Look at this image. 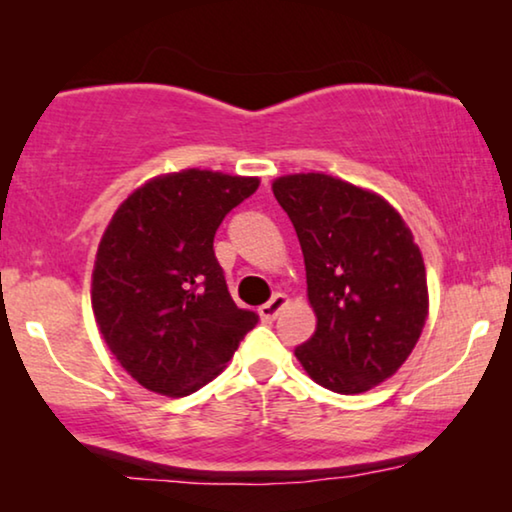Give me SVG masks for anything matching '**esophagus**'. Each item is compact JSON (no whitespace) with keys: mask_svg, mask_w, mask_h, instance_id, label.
Returning <instances> with one entry per match:
<instances>
[{"mask_svg":"<svg viewBox=\"0 0 512 512\" xmlns=\"http://www.w3.org/2000/svg\"><path fill=\"white\" fill-rule=\"evenodd\" d=\"M286 303H289V298H286L284 293H275V296H272L268 303L258 307V314H261L263 321H275L277 314L284 310Z\"/></svg>","mask_w":512,"mask_h":512,"instance_id":"esophagus-1","label":"esophagus"}]
</instances>
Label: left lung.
<instances>
[{
    "mask_svg": "<svg viewBox=\"0 0 512 512\" xmlns=\"http://www.w3.org/2000/svg\"><path fill=\"white\" fill-rule=\"evenodd\" d=\"M272 193L296 228L317 314L298 361L321 387L368 391L403 366L429 312L410 228L380 195L328 174L279 177Z\"/></svg>",
    "mask_w": 512,
    "mask_h": 512,
    "instance_id": "obj_1",
    "label": "left lung"
}]
</instances>
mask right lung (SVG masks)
<instances>
[{
    "instance_id": "1",
    "label": "right lung",
    "mask_w": 512,
    "mask_h": 512,
    "mask_svg": "<svg viewBox=\"0 0 512 512\" xmlns=\"http://www.w3.org/2000/svg\"><path fill=\"white\" fill-rule=\"evenodd\" d=\"M254 177L184 170L137 188L104 230L93 312L121 366L149 391L188 396L221 373L258 314L230 298L214 235Z\"/></svg>"
}]
</instances>
